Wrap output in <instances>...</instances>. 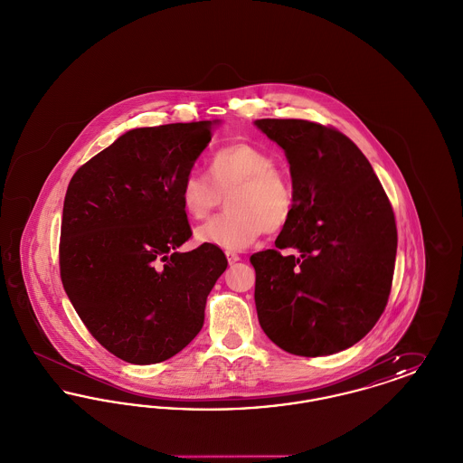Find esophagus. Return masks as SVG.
I'll return each mask as SVG.
<instances>
[{
  "mask_svg": "<svg viewBox=\"0 0 463 463\" xmlns=\"http://www.w3.org/2000/svg\"><path fill=\"white\" fill-rule=\"evenodd\" d=\"M225 257H227V260H229V264H236V262H240L241 260V257L238 255V253H234V251H227L225 253Z\"/></svg>",
  "mask_w": 463,
  "mask_h": 463,
  "instance_id": "1",
  "label": "esophagus"
}]
</instances>
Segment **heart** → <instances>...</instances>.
Wrapping results in <instances>:
<instances>
[{"label":"heart","instance_id":"1","mask_svg":"<svg viewBox=\"0 0 463 463\" xmlns=\"http://www.w3.org/2000/svg\"><path fill=\"white\" fill-rule=\"evenodd\" d=\"M206 174L208 178L191 172L178 187L180 204L194 221L204 219L225 196L227 210L198 227L199 242L238 251L291 219L293 184L264 147L251 142L222 146L208 157Z\"/></svg>","mask_w":463,"mask_h":463}]
</instances>
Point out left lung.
Returning <instances> with one entry per match:
<instances>
[{"label":"left lung","mask_w":463,"mask_h":463,"mask_svg":"<svg viewBox=\"0 0 463 463\" xmlns=\"http://www.w3.org/2000/svg\"><path fill=\"white\" fill-rule=\"evenodd\" d=\"M283 147L295 191L278 250L253 253L255 306L283 351H345L387 306L396 264V219L366 156L344 133L306 119H257ZM293 247L298 256L280 255Z\"/></svg>","instance_id":"obj_1"}]
</instances>
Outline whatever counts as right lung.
<instances>
[{
    "instance_id": "right-lung-1",
    "label": "right lung",
    "mask_w": 463,
    "mask_h": 463,
    "mask_svg": "<svg viewBox=\"0 0 463 463\" xmlns=\"http://www.w3.org/2000/svg\"><path fill=\"white\" fill-rule=\"evenodd\" d=\"M215 123L130 130L69 182L62 285L91 336L127 363L155 364L189 345L227 269L213 244L176 250L193 236L178 187Z\"/></svg>"
}]
</instances>
